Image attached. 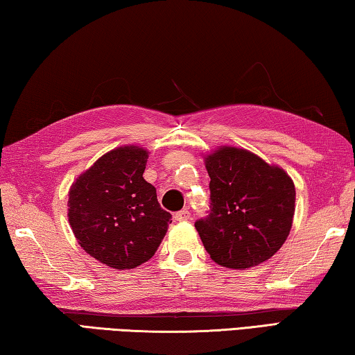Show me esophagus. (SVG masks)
<instances>
[{
	"mask_svg": "<svg viewBox=\"0 0 355 355\" xmlns=\"http://www.w3.org/2000/svg\"><path fill=\"white\" fill-rule=\"evenodd\" d=\"M189 218H191V211L188 208H184V209H182V211L173 214V219L175 220H188Z\"/></svg>",
	"mask_w": 355,
	"mask_h": 355,
	"instance_id": "34e87169",
	"label": "esophagus"
}]
</instances>
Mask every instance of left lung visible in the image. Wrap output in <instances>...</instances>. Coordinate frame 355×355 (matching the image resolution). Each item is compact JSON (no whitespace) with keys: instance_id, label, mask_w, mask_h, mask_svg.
<instances>
[{"instance_id":"8db88e82","label":"left lung","mask_w":355,"mask_h":355,"mask_svg":"<svg viewBox=\"0 0 355 355\" xmlns=\"http://www.w3.org/2000/svg\"><path fill=\"white\" fill-rule=\"evenodd\" d=\"M209 214L196 222L214 263L248 269L266 261L290 235L296 189L290 175L244 148L219 147L205 158Z\"/></svg>"}]
</instances>
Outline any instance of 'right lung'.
Listing matches in <instances>:
<instances>
[{
    "instance_id": "obj_1",
    "label": "right lung",
    "mask_w": 355,
    "mask_h": 355,
    "mask_svg": "<svg viewBox=\"0 0 355 355\" xmlns=\"http://www.w3.org/2000/svg\"><path fill=\"white\" fill-rule=\"evenodd\" d=\"M148 152L123 146L105 153L69 191V222L78 244L114 269H133L158 250L172 216L144 180Z\"/></svg>"
}]
</instances>
